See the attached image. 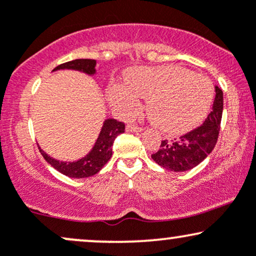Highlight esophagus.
<instances>
[{"label":"esophagus","mask_w":256,"mask_h":256,"mask_svg":"<svg viewBox=\"0 0 256 256\" xmlns=\"http://www.w3.org/2000/svg\"><path fill=\"white\" fill-rule=\"evenodd\" d=\"M126 130L130 131V132H140L143 130L140 126H137V125H134V124H128L126 126Z\"/></svg>","instance_id":"obj_1"}]
</instances>
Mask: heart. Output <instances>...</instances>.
<instances>
[{
	"instance_id": "heart-1",
	"label": "heart",
	"mask_w": 256,
	"mask_h": 256,
	"mask_svg": "<svg viewBox=\"0 0 256 256\" xmlns=\"http://www.w3.org/2000/svg\"><path fill=\"white\" fill-rule=\"evenodd\" d=\"M128 88L114 85L112 100L125 114L146 100L149 118L161 131L179 134L189 131L207 116L214 98L212 82L202 74L173 64L138 67L126 74Z\"/></svg>"
}]
</instances>
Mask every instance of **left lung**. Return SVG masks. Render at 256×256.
<instances>
[{"label": "left lung", "mask_w": 256, "mask_h": 256, "mask_svg": "<svg viewBox=\"0 0 256 256\" xmlns=\"http://www.w3.org/2000/svg\"><path fill=\"white\" fill-rule=\"evenodd\" d=\"M222 91L216 86L212 112L198 128L172 140H161L160 149L152 160L172 172H184L201 164L212 152L218 140L222 116Z\"/></svg>", "instance_id": "left-lung-1"}]
</instances>
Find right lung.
Instances as JSON below:
<instances>
[{
	"instance_id": "add662e5",
	"label": "right lung",
	"mask_w": 256,
	"mask_h": 256,
	"mask_svg": "<svg viewBox=\"0 0 256 256\" xmlns=\"http://www.w3.org/2000/svg\"><path fill=\"white\" fill-rule=\"evenodd\" d=\"M96 60L92 58H77V60L68 61L58 64L52 71L58 70H74L86 73V74H95ZM125 131V124L122 122H118L116 119L104 120L102 130L100 132L98 140L95 146L91 149L86 156L82 158L80 160L73 161V162H64V161L55 160L46 154L40 146H38L40 154L54 167L56 171L71 178H86L96 174L108 162L112 156V146L116 136Z\"/></svg>"
}]
</instances>
